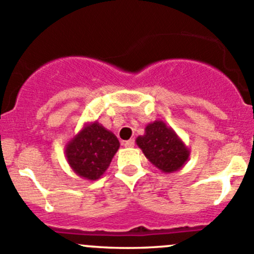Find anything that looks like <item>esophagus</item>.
<instances>
[{
	"mask_svg": "<svg viewBox=\"0 0 254 254\" xmlns=\"http://www.w3.org/2000/svg\"><path fill=\"white\" fill-rule=\"evenodd\" d=\"M134 145H135L134 139H130V140H127V141H124L125 147H132Z\"/></svg>",
	"mask_w": 254,
	"mask_h": 254,
	"instance_id": "1",
	"label": "esophagus"
}]
</instances>
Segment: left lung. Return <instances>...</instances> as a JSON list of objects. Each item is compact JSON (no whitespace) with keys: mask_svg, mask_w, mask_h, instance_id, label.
<instances>
[{"mask_svg":"<svg viewBox=\"0 0 254 254\" xmlns=\"http://www.w3.org/2000/svg\"><path fill=\"white\" fill-rule=\"evenodd\" d=\"M136 143L146 158L165 173L181 170L190 155V150L183 140L162 120L146 125L145 134L137 137Z\"/></svg>","mask_w":254,"mask_h":254,"instance_id":"left-lung-1","label":"left lung"}]
</instances>
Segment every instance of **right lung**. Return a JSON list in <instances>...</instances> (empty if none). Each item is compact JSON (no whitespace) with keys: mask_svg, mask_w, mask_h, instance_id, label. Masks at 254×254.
Here are the masks:
<instances>
[{"mask_svg":"<svg viewBox=\"0 0 254 254\" xmlns=\"http://www.w3.org/2000/svg\"><path fill=\"white\" fill-rule=\"evenodd\" d=\"M119 140L98 122L87 123L65 146L67 163L76 175L96 181L104 175L119 150Z\"/></svg>","mask_w":254,"mask_h":254,"instance_id":"1","label":"right lung"}]
</instances>
